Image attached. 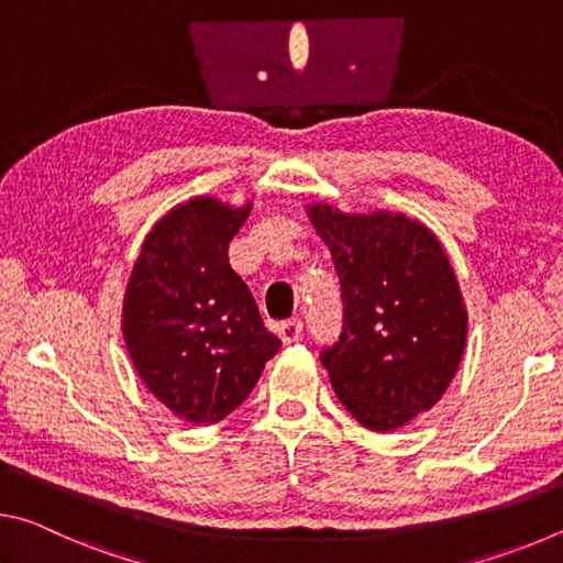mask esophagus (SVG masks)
Returning <instances> with one entry per match:
<instances>
[{
	"instance_id": "obj_1",
	"label": "esophagus",
	"mask_w": 563,
	"mask_h": 563,
	"mask_svg": "<svg viewBox=\"0 0 563 563\" xmlns=\"http://www.w3.org/2000/svg\"><path fill=\"white\" fill-rule=\"evenodd\" d=\"M278 335H280V340L285 342V345H290V342L300 340V335H302V322H300L298 318L280 322V325H278Z\"/></svg>"
}]
</instances>
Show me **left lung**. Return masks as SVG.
Returning a JSON list of instances; mask_svg holds the SVG:
<instances>
[{
    "mask_svg": "<svg viewBox=\"0 0 563 563\" xmlns=\"http://www.w3.org/2000/svg\"><path fill=\"white\" fill-rule=\"evenodd\" d=\"M342 285L345 325L322 350L342 407L373 432L432 409L466 345V308L442 243L402 213H342L310 203Z\"/></svg>",
    "mask_w": 563,
    "mask_h": 563,
    "instance_id": "obj_1",
    "label": "left lung"
}]
</instances>
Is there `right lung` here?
I'll use <instances>...</instances> for the list:
<instances>
[{
  "label": "right lung",
  "mask_w": 563,
  "mask_h": 563,
  "mask_svg": "<svg viewBox=\"0 0 563 563\" xmlns=\"http://www.w3.org/2000/svg\"><path fill=\"white\" fill-rule=\"evenodd\" d=\"M253 203L190 198L151 228L123 295V342L148 393L190 424L245 402L280 340L265 330L228 243Z\"/></svg>",
  "instance_id": "1"
}]
</instances>
